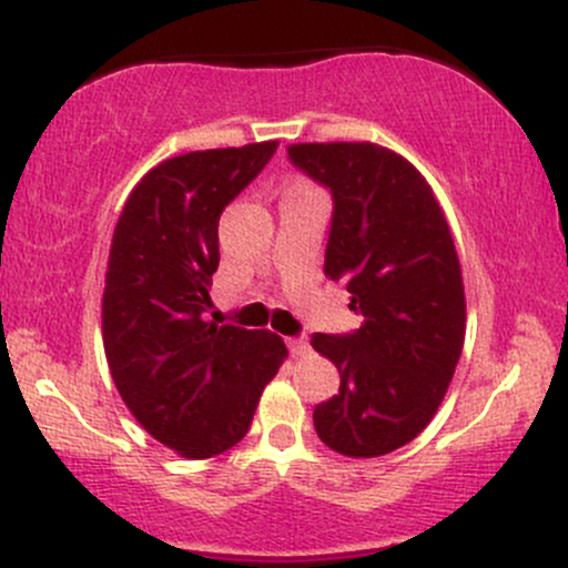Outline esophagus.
I'll list each match as a JSON object with an SVG mask.
<instances>
[{
	"instance_id": "esophagus-1",
	"label": "esophagus",
	"mask_w": 568,
	"mask_h": 568,
	"mask_svg": "<svg viewBox=\"0 0 568 568\" xmlns=\"http://www.w3.org/2000/svg\"><path fill=\"white\" fill-rule=\"evenodd\" d=\"M288 349L293 352V355H306V352H310V342H306L304 336L288 338Z\"/></svg>"
}]
</instances>
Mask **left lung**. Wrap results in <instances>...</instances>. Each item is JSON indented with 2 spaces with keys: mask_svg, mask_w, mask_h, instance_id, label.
Wrapping results in <instances>:
<instances>
[{
  "mask_svg": "<svg viewBox=\"0 0 568 568\" xmlns=\"http://www.w3.org/2000/svg\"><path fill=\"white\" fill-rule=\"evenodd\" d=\"M288 160L331 192L325 275L363 317L349 334H312L342 376L315 406V429L344 456L389 454L429 425L465 344L452 232L422 173L389 149L293 143Z\"/></svg>",
  "mask_w": 568,
  "mask_h": 568,
  "instance_id": "left-lung-1",
  "label": "left lung"
}]
</instances>
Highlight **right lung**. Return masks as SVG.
<instances>
[{
    "mask_svg": "<svg viewBox=\"0 0 568 568\" xmlns=\"http://www.w3.org/2000/svg\"><path fill=\"white\" fill-rule=\"evenodd\" d=\"M277 141L160 162L116 221L103 288V349L125 406L186 459L245 438L288 355L272 331L205 321L219 270V216L264 171Z\"/></svg>",
    "mask_w": 568,
    "mask_h": 568,
    "instance_id": "1",
    "label": "right lung"
}]
</instances>
